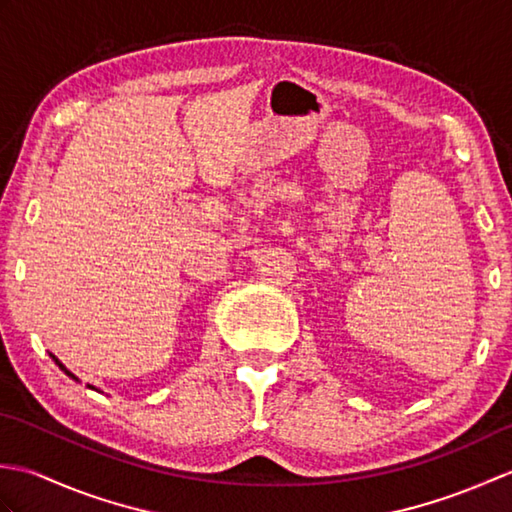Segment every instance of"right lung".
<instances>
[{
  "instance_id": "right-lung-1",
  "label": "right lung",
  "mask_w": 512,
  "mask_h": 512,
  "mask_svg": "<svg viewBox=\"0 0 512 512\" xmlns=\"http://www.w3.org/2000/svg\"><path fill=\"white\" fill-rule=\"evenodd\" d=\"M50 356H52V361L59 365V369H61V372H65V374H68V376H70L72 380H79V378H76V376H74V374L70 372V369H68V367H65V365H63V363L59 361V358H57V356H54V354H50ZM88 387H90V389H96V387H92V385H88ZM96 391H99V389H96Z\"/></svg>"
}]
</instances>
